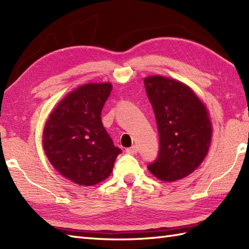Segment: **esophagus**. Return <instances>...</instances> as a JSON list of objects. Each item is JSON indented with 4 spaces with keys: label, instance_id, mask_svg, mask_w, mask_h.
Masks as SVG:
<instances>
[{
    "label": "esophagus",
    "instance_id": "34e87169",
    "mask_svg": "<svg viewBox=\"0 0 249 249\" xmlns=\"http://www.w3.org/2000/svg\"><path fill=\"white\" fill-rule=\"evenodd\" d=\"M126 152L129 153V154H136L137 152H138V147H137L136 145L131 146V147H128V149H126Z\"/></svg>",
    "mask_w": 249,
    "mask_h": 249
}]
</instances>
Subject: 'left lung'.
<instances>
[{"label": "left lung", "mask_w": 249, "mask_h": 249, "mask_svg": "<svg viewBox=\"0 0 249 249\" xmlns=\"http://www.w3.org/2000/svg\"><path fill=\"white\" fill-rule=\"evenodd\" d=\"M144 86L160 145L147 169L160 181L176 182L193 173L208 155L213 133L209 111L192 88L176 79L147 76Z\"/></svg>", "instance_id": "1"}]
</instances>
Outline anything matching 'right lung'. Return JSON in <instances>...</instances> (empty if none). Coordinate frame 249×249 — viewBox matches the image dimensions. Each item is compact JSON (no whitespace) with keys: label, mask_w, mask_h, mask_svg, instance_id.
Instances as JSON below:
<instances>
[{"label":"right lung","mask_w":249,"mask_h":249,"mask_svg":"<svg viewBox=\"0 0 249 249\" xmlns=\"http://www.w3.org/2000/svg\"><path fill=\"white\" fill-rule=\"evenodd\" d=\"M111 89L110 82L82 84L68 93L46 121L41 142L47 158L61 176L81 186L107 178L122 153L100 116Z\"/></svg>","instance_id":"right-lung-1"}]
</instances>
